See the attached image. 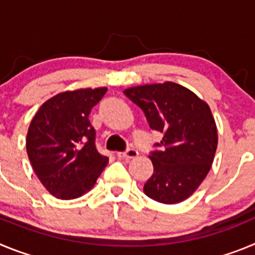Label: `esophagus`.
Segmentation results:
<instances>
[{"label":"esophagus","mask_w":255,"mask_h":255,"mask_svg":"<svg viewBox=\"0 0 255 255\" xmlns=\"http://www.w3.org/2000/svg\"><path fill=\"white\" fill-rule=\"evenodd\" d=\"M138 154L139 153L136 149H128L126 152L117 153V157H119V158H136Z\"/></svg>","instance_id":"34e87169"}]
</instances>
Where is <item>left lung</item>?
Listing matches in <instances>:
<instances>
[{
  "label": "left lung",
  "mask_w": 255,
  "mask_h": 255,
  "mask_svg": "<svg viewBox=\"0 0 255 255\" xmlns=\"http://www.w3.org/2000/svg\"><path fill=\"white\" fill-rule=\"evenodd\" d=\"M124 93L143 110L149 128L163 134L149 155L153 175L144 193L163 204L188 199L206 179L217 149L218 134L208 103L172 82L128 88Z\"/></svg>",
  "instance_id": "1"
}]
</instances>
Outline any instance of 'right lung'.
<instances>
[{
  "label": "right lung",
  "mask_w": 255,
  "mask_h": 255,
  "mask_svg": "<svg viewBox=\"0 0 255 255\" xmlns=\"http://www.w3.org/2000/svg\"><path fill=\"white\" fill-rule=\"evenodd\" d=\"M107 88H83L49 98L34 115L26 153L42 185L58 199H75L91 190L108 163L96 148L88 119Z\"/></svg>",
  "instance_id": "obj_1"
}]
</instances>
